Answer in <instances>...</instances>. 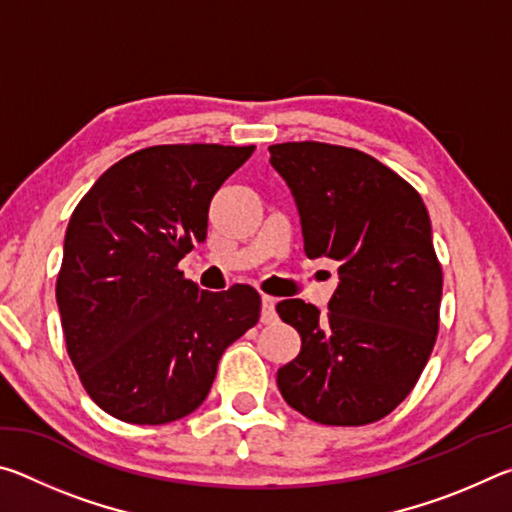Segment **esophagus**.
Listing matches in <instances>:
<instances>
[{"label": "esophagus", "mask_w": 512, "mask_h": 512, "mask_svg": "<svg viewBox=\"0 0 512 512\" xmlns=\"http://www.w3.org/2000/svg\"><path fill=\"white\" fill-rule=\"evenodd\" d=\"M275 305L277 300L271 298V296H262V323H273V320L277 318L275 314Z\"/></svg>", "instance_id": "1"}]
</instances>
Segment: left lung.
I'll return each instance as SVG.
<instances>
[{"mask_svg":"<svg viewBox=\"0 0 512 512\" xmlns=\"http://www.w3.org/2000/svg\"><path fill=\"white\" fill-rule=\"evenodd\" d=\"M268 153L296 201L307 257L339 262L327 314L300 298L277 302L302 341L277 388L314 422H375L413 391L436 343L443 271L429 212L406 180L357 149L287 142Z\"/></svg>","mask_w":512,"mask_h":512,"instance_id":"left-lung-1","label":"left lung"}]
</instances>
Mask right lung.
<instances>
[{
  "instance_id": "add662e5",
  "label": "right lung",
  "mask_w": 512,
  "mask_h": 512,
  "mask_svg": "<svg viewBox=\"0 0 512 512\" xmlns=\"http://www.w3.org/2000/svg\"><path fill=\"white\" fill-rule=\"evenodd\" d=\"M253 151L151 146L112 164L76 205L56 302L69 359L112 418L167 424L196 411L225 348L259 320L253 287L203 291L176 268L205 241L212 196Z\"/></svg>"
}]
</instances>
